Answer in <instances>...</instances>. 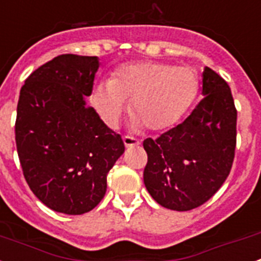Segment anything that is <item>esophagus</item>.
Returning <instances> with one entry per match:
<instances>
[{
    "label": "esophagus",
    "instance_id": "1",
    "mask_svg": "<svg viewBox=\"0 0 261 261\" xmlns=\"http://www.w3.org/2000/svg\"><path fill=\"white\" fill-rule=\"evenodd\" d=\"M122 141H124V145L126 148H130V146L135 145H140V141L137 139H133V137H129V136H124L122 137Z\"/></svg>",
    "mask_w": 261,
    "mask_h": 261
}]
</instances>
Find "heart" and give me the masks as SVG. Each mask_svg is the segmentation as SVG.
Returning a JSON list of instances; mask_svg holds the SVG:
<instances>
[{
  "instance_id": "1",
  "label": "heart",
  "mask_w": 261,
  "mask_h": 261,
  "mask_svg": "<svg viewBox=\"0 0 261 261\" xmlns=\"http://www.w3.org/2000/svg\"><path fill=\"white\" fill-rule=\"evenodd\" d=\"M199 92L197 73L189 66L139 61L118 68L109 81L94 88L93 102L109 125H115L125 102L133 126L160 132L177 124Z\"/></svg>"
}]
</instances>
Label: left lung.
Wrapping results in <instances>:
<instances>
[{"instance_id":"left-lung-1","label":"left lung","mask_w":261,"mask_h":261,"mask_svg":"<svg viewBox=\"0 0 261 261\" xmlns=\"http://www.w3.org/2000/svg\"><path fill=\"white\" fill-rule=\"evenodd\" d=\"M238 112L228 84L205 66L203 100L181 124L144 140V184L154 201L191 211L212 197L231 172Z\"/></svg>"}]
</instances>
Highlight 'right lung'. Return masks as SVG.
<instances>
[{"label":"right lung","instance_id":"add662e5","mask_svg":"<svg viewBox=\"0 0 261 261\" xmlns=\"http://www.w3.org/2000/svg\"><path fill=\"white\" fill-rule=\"evenodd\" d=\"M98 57L61 55L36 69L21 88L16 144L23 176L41 203L66 215L92 211L107 176L125 150L85 97Z\"/></svg>","mask_w":261,"mask_h":261}]
</instances>
